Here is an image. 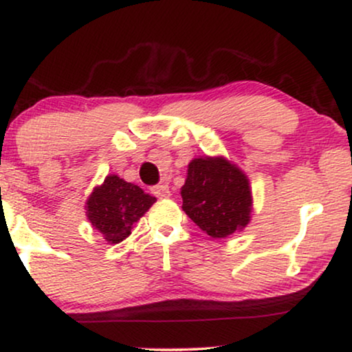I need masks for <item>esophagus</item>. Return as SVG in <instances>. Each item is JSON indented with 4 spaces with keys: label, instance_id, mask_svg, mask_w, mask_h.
Wrapping results in <instances>:
<instances>
[{
    "label": "esophagus",
    "instance_id": "obj_1",
    "mask_svg": "<svg viewBox=\"0 0 352 352\" xmlns=\"http://www.w3.org/2000/svg\"><path fill=\"white\" fill-rule=\"evenodd\" d=\"M152 192L155 194V197H158V199H168V197L171 195L170 187L166 184H158L155 187H152Z\"/></svg>",
    "mask_w": 352,
    "mask_h": 352
}]
</instances>
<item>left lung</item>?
<instances>
[{
	"mask_svg": "<svg viewBox=\"0 0 352 352\" xmlns=\"http://www.w3.org/2000/svg\"><path fill=\"white\" fill-rule=\"evenodd\" d=\"M182 210L213 239L240 232L252 221L250 179L224 157H197L187 165L181 187Z\"/></svg>",
	"mask_w": 352,
	"mask_h": 352,
	"instance_id": "obj_1",
	"label": "left lung"
}]
</instances>
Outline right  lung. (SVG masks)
<instances>
[{"label": "right lung", "mask_w": 352, "mask_h": 352, "mask_svg": "<svg viewBox=\"0 0 352 352\" xmlns=\"http://www.w3.org/2000/svg\"><path fill=\"white\" fill-rule=\"evenodd\" d=\"M155 197L117 175L105 176L86 200V218L110 245L123 242L131 235L138 221L155 204Z\"/></svg>", "instance_id": "add662e5"}]
</instances>
